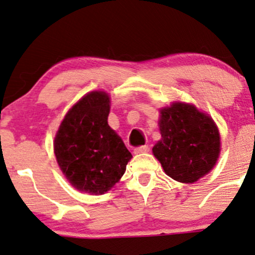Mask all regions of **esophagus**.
I'll use <instances>...</instances> for the list:
<instances>
[{"instance_id": "1", "label": "esophagus", "mask_w": 255, "mask_h": 255, "mask_svg": "<svg viewBox=\"0 0 255 255\" xmlns=\"http://www.w3.org/2000/svg\"><path fill=\"white\" fill-rule=\"evenodd\" d=\"M149 145H140V147H136L134 149V154H142V152H148L149 151Z\"/></svg>"}]
</instances>
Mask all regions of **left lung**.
<instances>
[{"mask_svg":"<svg viewBox=\"0 0 255 255\" xmlns=\"http://www.w3.org/2000/svg\"><path fill=\"white\" fill-rule=\"evenodd\" d=\"M162 138L152 148L165 174L182 183H193L208 174L220 151L215 122L193 105L175 103L161 110Z\"/></svg>","mask_w":255,"mask_h":255,"instance_id":"obj_1","label":"left lung"}]
</instances>
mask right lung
<instances>
[{"mask_svg":"<svg viewBox=\"0 0 255 255\" xmlns=\"http://www.w3.org/2000/svg\"><path fill=\"white\" fill-rule=\"evenodd\" d=\"M110 97L91 92L69 111L54 137V155L77 190L103 195L125 174L130 151L108 126Z\"/></svg>","mask_w":255,"mask_h":255,"instance_id":"1","label":"right lung"}]
</instances>
